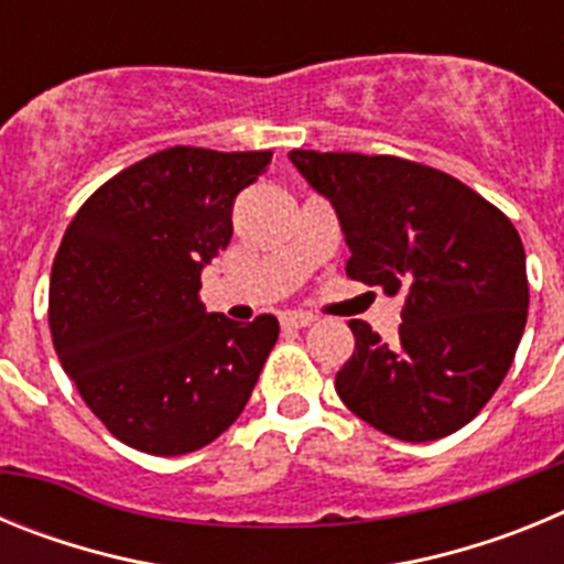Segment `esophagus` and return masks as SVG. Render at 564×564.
I'll list each match as a JSON object with an SVG mask.
<instances>
[{"mask_svg": "<svg viewBox=\"0 0 564 564\" xmlns=\"http://www.w3.org/2000/svg\"><path fill=\"white\" fill-rule=\"evenodd\" d=\"M279 322H282V327H291V330H302V327H311L316 318H313L311 313H282V316H279Z\"/></svg>", "mask_w": 564, "mask_h": 564, "instance_id": "esophagus-1", "label": "esophagus"}]
</instances>
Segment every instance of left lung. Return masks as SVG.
<instances>
[{"mask_svg": "<svg viewBox=\"0 0 564 564\" xmlns=\"http://www.w3.org/2000/svg\"><path fill=\"white\" fill-rule=\"evenodd\" d=\"M333 203L347 276L401 296L392 344L352 318L344 406L406 443L463 430L491 401L528 318L525 248L506 214L452 174L395 154L293 149Z\"/></svg>", "mask_w": 564, "mask_h": 564, "instance_id": "1", "label": "left lung"}]
</instances>
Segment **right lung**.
Instances as JSON below:
<instances>
[{
    "mask_svg": "<svg viewBox=\"0 0 564 564\" xmlns=\"http://www.w3.org/2000/svg\"><path fill=\"white\" fill-rule=\"evenodd\" d=\"M273 152L169 147L89 194L50 273V336L93 415L121 443L188 455L246 410L279 322L206 313L200 271L231 239L234 200Z\"/></svg>",
    "mask_w": 564,
    "mask_h": 564,
    "instance_id": "1",
    "label": "right lung"
}]
</instances>
